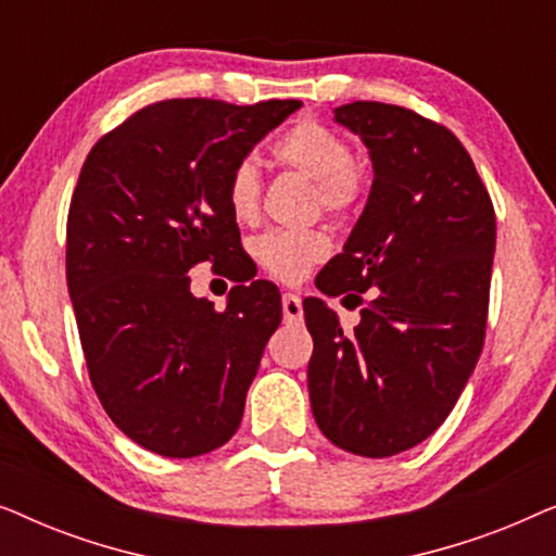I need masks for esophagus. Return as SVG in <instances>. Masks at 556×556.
I'll return each mask as SVG.
<instances>
[{"mask_svg": "<svg viewBox=\"0 0 556 556\" xmlns=\"http://www.w3.org/2000/svg\"><path fill=\"white\" fill-rule=\"evenodd\" d=\"M283 316L288 324H299L303 318V303L295 293H283Z\"/></svg>", "mask_w": 556, "mask_h": 556, "instance_id": "esophagus-1", "label": "esophagus"}]
</instances>
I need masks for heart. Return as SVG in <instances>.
<instances>
[{
  "label": "heart",
  "mask_w": 556,
  "mask_h": 556,
  "mask_svg": "<svg viewBox=\"0 0 556 556\" xmlns=\"http://www.w3.org/2000/svg\"><path fill=\"white\" fill-rule=\"evenodd\" d=\"M273 159L280 166L314 181V204L329 217L346 219L367 197V174L352 159V147L339 131L316 118H301L273 141ZM261 174L253 159H240L227 174V207L238 223H253L261 210ZM255 257L265 273L283 283H295L311 265L331 253V240L321 227L270 230L255 240Z\"/></svg>",
  "instance_id": "b5f03b06"
}]
</instances>
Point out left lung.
I'll list each match as a JSON object with an SVG mask.
<instances>
[{
  "instance_id": "left-lung-1",
  "label": "left lung",
  "mask_w": 556,
  "mask_h": 556,
  "mask_svg": "<svg viewBox=\"0 0 556 556\" xmlns=\"http://www.w3.org/2000/svg\"><path fill=\"white\" fill-rule=\"evenodd\" d=\"M337 121L367 143L375 181L344 253L316 278L321 293L362 306L359 326L344 333L321 299L303 301L311 409L341 451L390 458L443 425L476 369L496 212L466 147L438 121L379 101L339 105Z\"/></svg>"
}]
</instances>
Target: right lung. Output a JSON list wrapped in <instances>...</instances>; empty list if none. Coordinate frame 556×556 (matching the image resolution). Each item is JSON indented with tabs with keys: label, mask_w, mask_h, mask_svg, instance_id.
Listing matches in <instances>:
<instances>
[{
	"label": "right lung",
	"mask_w": 556,
	"mask_h": 556,
	"mask_svg": "<svg viewBox=\"0 0 556 556\" xmlns=\"http://www.w3.org/2000/svg\"><path fill=\"white\" fill-rule=\"evenodd\" d=\"M301 109L169 98L103 134L67 210L65 276L90 384L116 428L166 458H194L240 428L280 293L240 255L227 174ZM223 264L241 283L225 312L186 273Z\"/></svg>",
	"instance_id": "add662e5"
}]
</instances>
